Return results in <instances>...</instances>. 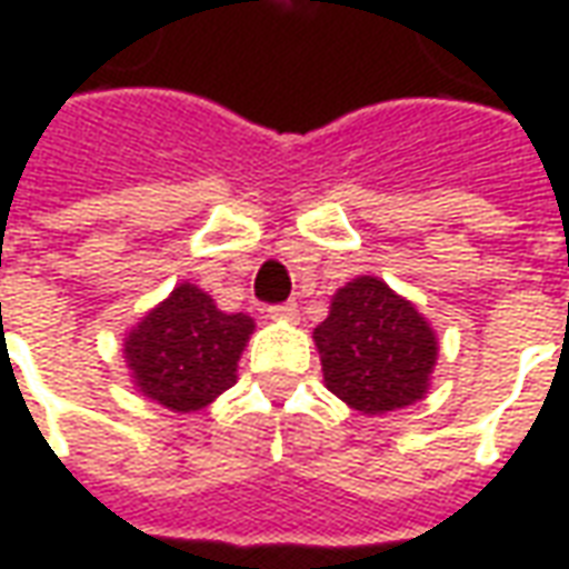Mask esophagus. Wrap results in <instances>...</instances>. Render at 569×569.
<instances>
[{"instance_id":"obj_1","label":"esophagus","mask_w":569,"mask_h":569,"mask_svg":"<svg viewBox=\"0 0 569 569\" xmlns=\"http://www.w3.org/2000/svg\"><path fill=\"white\" fill-rule=\"evenodd\" d=\"M268 317L280 322H296L298 320V305L296 301H283V305H271Z\"/></svg>"}]
</instances>
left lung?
Returning a JSON list of instances; mask_svg holds the SVG:
<instances>
[{"label": "left lung", "instance_id": "1", "mask_svg": "<svg viewBox=\"0 0 569 569\" xmlns=\"http://www.w3.org/2000/svg\"><path fill=\"white\" fill-rule=\"evenodd\" d=\"M313 341L326 387L362 415H387L423 399L439 357L429 322L378 277L341 286Z\"/></svg>", "mask_w": 569, "mask_h": 569}]
</instances>
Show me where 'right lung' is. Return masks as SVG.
Segmentation results:
<instances>
[{"label":"right lung","instance_id":"1","mask_svg":"<svg viewBox=\"0 0 569 569\" xmlns=\"http://www.w3.org/2000/svg\"><path fill=\"white\" fill-rule=\"evenodd\" d=\"M252 329V317L224 313L203 289L179 283L124 338L130 378L158 406L198 411L234 387Z\"/></svg>","mask_w":569,"mask_h":569}]
</instances>
